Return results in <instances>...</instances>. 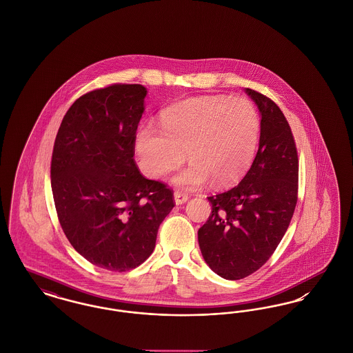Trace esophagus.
Listing matches in <instances>:
<instances>
[{
	"instance_id": "esophagus-1",
	"label": "esophagus",
	"mask_w": 353,
	"mask_h": 353,
	"mask_svg": "<svg viewBox=\"0 0 353 353\" xmlns=\"http://www.w3.org/2000/svg\"><path fill=\"white\" fill-rule=\"evenodd\" d=\"M173 197H174V203H176V205H183V203H185V202L189 200V197H188L186 193H184V192H179V190L174 192Z\"/></svg>"
}]
</instances>
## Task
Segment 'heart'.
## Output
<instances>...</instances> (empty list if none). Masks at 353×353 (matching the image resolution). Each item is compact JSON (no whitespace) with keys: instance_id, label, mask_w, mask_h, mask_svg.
<instances>
[{"instance_id":"b5f03b06","label":"heart","mask_w":353,"mask_h":353,"mask_svg":"<svg viewBox=\"0 0 353 353\" xmlns=\"http://www.w3.org/2000/svg\"><path fill=\"white\" fill-rule=\"evenodd\" d=\"M161 130L145 125L134 136L140 169L160 179L190 161L173 183L199 188L209 179L217 186L236 183L252 165L261 134V117L245 98L199 97L167 108Z\"/></svg>"}]
</instances>
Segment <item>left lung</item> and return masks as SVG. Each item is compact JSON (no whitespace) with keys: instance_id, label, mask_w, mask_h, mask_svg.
Instances as JSON below:
<instances>
[{"instance_id":"obj_1","label":"left lung","mask_w":353,"mask_h":353,"mask_svg":"<svg viewBox=\"0 0 353 353\" xmlns=\"http://www.w3.org/2000/svg\"><path fill=\"white\" fill-rule=\"evenodd\" d=\"M261 115L259 147L241 183L208 197L212 213L199 230L208 266L229 281L262 268L282 241L298 200V153L281 108L245 88Z\"/></svg>"}]
</instances>
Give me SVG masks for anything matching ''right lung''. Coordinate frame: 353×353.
<instances>
[{"instance_id": "add662e5", "label": "right lung", "mask_w": 353, "mask_h": 353, "mask_svg": "<svg viewBox=\"0 0 353 353\" xmlns=\"http://www.w3.org/2000/svg\"><path fill=\"white\" fill-rule=\"evenodd\" d=\"M147 94L141 84L87 92L55 137L50 176L58 219L72 248L101 269L141 265L174 206L172 190L145 179L134 160Z\"/></svg>"}]
</instances>
